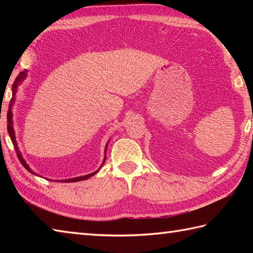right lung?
I'll return each mask as SVG.
<instances>
[{
	"label": "right lung",
	"instance_id": "right-lung-1",
	"mask_svg": "<svg viewBox=\"0 0 253 253\" xmlns=\"http://www.w3.org/2000/svg\"><path fill=\"white\" fill-rule=\"evenodd\" d=\"M27 72H28V71H26V69H25L24 72L19 73V75H18L17 77H16L15 82H14V84H13V88H12V89H13V95H12V99H10L9 105H8V112H7V131H8V135H9V137H10V140H12V142H13V144H14V148H15L16 154H17V158H18V160L20 161V163L23 164V166H24V168H25L27 170H29L30 173L35 174L34 171H32V169H30V168L28 166V164L26 163V161L24 160L23 155L20 154V151H19V149H18V147H17V142H16L15 131H14V127H13V112H12V109H13V105H14V102H15V95H16V92H17V88H18V85H19L21 83H23V80L27 77ZM106 148H107V144H106V147H105V151H106ZM105 158H106V155L104 157L103 163H102V165H103V164H104V162H105ZM102 165H101V166H102ZM101 166H100V169H101ZM99 169H98V170H95V171H93V173L88 174V175L79 176V177H75V178L65 179V180H62V181H63V182H74V181H80V180L88 179V178H90L91 176H93V175H95L96 173H98ZM35 175H37V174H35ZM58 181H61V180H58Z\"/></svg>",
	"mask_w": 253,
	"mask_h": 253
}]
</instances>
